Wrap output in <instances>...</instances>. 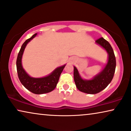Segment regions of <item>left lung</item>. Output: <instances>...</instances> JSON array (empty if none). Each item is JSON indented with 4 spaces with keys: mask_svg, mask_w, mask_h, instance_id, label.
Masks as SVG:
<instances>
[{
    "mask_svg": "<svg viewBox=\"0 0 131 131\" xmlns=\"http://www.w3.org/2000/svg\"><path fill=\"white\" fill-rule=\"evenodd\" d=\"M95 42L108 53V61L103 70L92 79L85 80L81 78L78 69L74 66V80L77 88L81 92L89 94H97L108 85L113 78L116 66L113 49L108 41L101 37Z\"/></svg>",
    "mask_w": 131,
    "mask_h": 131,
    "instance_id": "8db88e82",
    "label": "left lung"
}]
</instances>
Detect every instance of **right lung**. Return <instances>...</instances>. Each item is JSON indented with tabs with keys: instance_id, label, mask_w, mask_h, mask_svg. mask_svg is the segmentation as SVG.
<instances>
[{
	"instance_id": "right-lung-1",
	"label": "right lung",
	"mask_w": 131,
	"mask_h": 131,
	"mask_svg": "<svg viewBox=\"0 0 131 131\" xmlns=\"http://www.w3.org/2000/svg\"><path fill=\"white\" fill-rule=\"evenodd\" d=\"M36 35L37 33L35 34L30 38L25 41L23 44L18 54L16 63L18 76L22 85L33 94H43L51 92L56 88L60 74H61L64 68L65 67L66 64L57 68L51 74L43 78H35L30 77L23 69L21 60L27 45Z\"/></svg>"
}]
</instances>
